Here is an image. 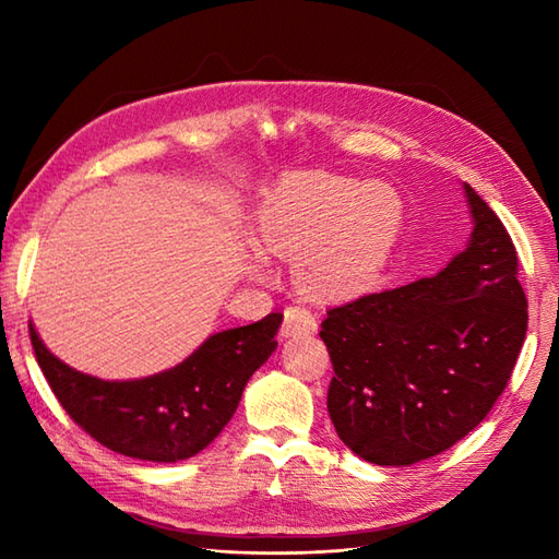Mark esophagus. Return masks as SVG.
<instances>
[{
    "label": "esophagus",
    "mask_w": 559,
    "mask_h": 559,
    "mask_svg": "<svg viewBox=\"0 0 559 559\" xmlns=\"http://www.w3.org/2000/svg\"><path fill=\"white\" fill-rule=\"evenodd\" d=\"M283 326H281V336L283 338H293V336H312L317 331V319L314 314L307 310L302 305H293L286 307L283 312Z\"/></svg>",
    "instance_id": "obj_1"
}]
</instances>
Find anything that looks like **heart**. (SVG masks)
I'll return each mask as SVG.
<instances>
[{
	"instance_id": "obj_1",
	"label": "heart",
	"mask_w": 559,
	"mask_h": 559,
	"mask_svg": "<svg viewBox=\"0 0 559 559\" xmlns=\"http://www.w3.org/2000/svg\"><path fill=\"white\" fill-rule=\"evenodd\" d=\"M403 206L382 182L331 173L288 175L271 189L259 213L269 252L298 257V281L319 298L367 290L394 249Z\"/></svg>"
}]
</instances>
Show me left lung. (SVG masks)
Returning a JSON list of instances; mask_svg holds the SVG:
<instances>
[{"label": "left lung", "instance_id": "1", "mask_svg": "<svg viewBox=\"0 0 559 559\" xmlns=\"http://www.w3.org/2000/svg\"><path fill=\"white\" fill-rule=\"evenodd\" d=\"M473 233L430 278L331 307L319 336L334 377L326 408L353 454L411 466L442 454L500 399L528 305L502 221L463 182Z\"/></svg>", "mask_w": 559, "mask_h": 559}]
</instances>
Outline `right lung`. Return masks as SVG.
Returning a JSON list of instances; mask_svg holds the SVG:
<instances>
[{"mask_svg":"<svg viewBox=\"0 0 559 559\" xmlns=\"http://www.w3.org/2000/svg\"><path fill=\"white\" fill-rule=\"evenodd\" d=\"M281 322L283 314L271 312L221 331L170 370L127 382L74 370L28 329L47 384L81 430L129 459L175 463L206 449L230 423L249 377L276 350Z\"/></svg>","mask_w":559,"mask_h":559,"instance_id":"1","label":"right lung"}]
</instances>
